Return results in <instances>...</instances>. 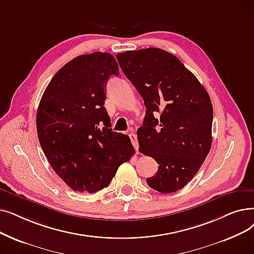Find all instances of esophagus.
Wrapping results in <instances>:
<instances>
[{"mask_svg": "<svg viewBox=\"0 0 254 254\" xmlns=\"http://www.w3.org/2000/svg\"><path fill=\"white\" fill-rule=\"evenodd\" d=\"M128 137H129V139H130V141H131V144L134 145L136 151L138 152L139 144H138V140H137V135L134 134V133H130V134H128Z\"/></svg>", "mask_w": 254, "mask_h": 254, "instance_id": "obj_1", "label": "esophagus"}]
</instances>
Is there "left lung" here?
<instances>
[{
  "mask_svg": "<svg viewBox=\"0 0 254 254\" xmlns=\"http://www.w3.org/2000/svg\"><path fill=\"white\" fill-rule=\"evenodd\" d=\"M121 69L146 107L137 130L139 150L159 164L146 180L160 193L188 184L212 146L213 106L196 76L172 54L157 48L116 55Z\"/></svg>",
  "mask_w": 254,
  "mask_h": 254,
  "instance_id": "1",
  "label": "left lung"
}]
</instances>
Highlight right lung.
<instances>
[{"label":"right lung","instance_id":"1","mask_svg":"<svg viewBox=\"0 0 254 254\" xmlns=\"http://www.w3.org/2000/svg\"><path fill=\"white\" fill-rule=\"evenodd\" d=\"M118 73L111 54L81 55L53 76L40 100L39 143L54 171L73 191L106 188L135 153L128 136L109 128L104 107L107 81Z\"/></svg>","mask_w":254,"mask_h":254}]
</instances>
